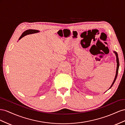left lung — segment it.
Wrapping results in <instances>:
<instances>
[{
  "label": "left lung",
  "instance_id": "8db88e82",
  "mask_svg": "<svg viewBox=\"0 0 125 125\" xmlns=\"http://www.w3.org/2000/svg\"><path fill=\"white\" fill-rule=\"evenodd\" d=\"M114 52L115 53V54H116V61H117V69H116V75H115V78H114V80L113 81V82L111 86H110V87H109V89H110V88H111L113 84H114V83H115V82L117 78V75H118V69H119V59H118V54H117V53L115 51H114Z\"/></svg>",
  "mask_w": 125,
  "mask_h": 125
}]
</instances>
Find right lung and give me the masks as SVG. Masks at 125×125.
<instances>
[{"label":"right lung","instance_id":"1","mask_svg":"<svg viewBox=\"0 0 125 125\" xmlns=\"http://www.w3.org/2000/svg\"><path fill=\"white\" fill-rule=\"evenodd\" d=\"M39 31L37 30H32V29H29V30H27L26 31H25L24 32L22 33V34H21L20 37L19 39V40L20 39H21L22 37H23L25 35H26L27 34H32V33H37L39 32Z\"/></svg>","mask_w":125,"mask_h":125}]
</instances>
